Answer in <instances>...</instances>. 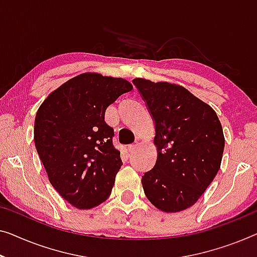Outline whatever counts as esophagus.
<instances>
[{
  "instance_id": "obj_1",
  "label": "esophagus",
  "mask_w": 257,
  "mask_h": 257,
  "mask_svg": "<svg viewBox=\"0 0 257 257\" xmlns=\"http://www.w3.org/2000/svg\"><path fill=\"white\" fill-rule=\"evenodd\" d=\"M136 147H137V144H130V145H128V151L129 152H134V151H135Z\"/></svg>"
}]
</instances>
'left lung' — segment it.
<instances>
[{
	"label": "left lung",
	"mask_w": 257,
	"mask_h": 257,
	"mask_svg": "<svg viewBox=\"0 0 257 257\" xmlns=\"http://www.w3.org/2000/svg\"><path fill=\"white\" fill-rule=\"evenodd\" d=\"M155 121L157 162L142 177L157 209L179 212L194 205L219 171L225 147L216 112L181 85L135 78Z\"/></svg>",
	"instance_id": "obj_1"
}]
</instances>
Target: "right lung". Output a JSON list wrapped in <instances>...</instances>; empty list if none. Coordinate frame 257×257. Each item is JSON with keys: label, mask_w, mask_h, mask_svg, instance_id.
Segmentation results:
<instances>
[{"label": "right lung", "mask_w": 257, "mask_h": 257, "mask_svg": "<svg viewBox=\"0 0 257 257\" xmlns=\"http://www.w3.org/2000/svg\"><path fill=\"white\" fill-rule=\"evenodd\" d=\"M132 90L123 78L84 72L53 91L38 109V155L49 182L75 208H94L109 197L122 160L105 112Z\"/></svg>", "instance_id": "add662e5"}]
</instances>
